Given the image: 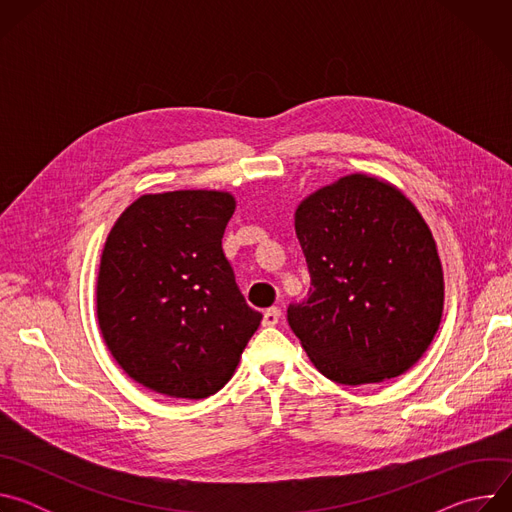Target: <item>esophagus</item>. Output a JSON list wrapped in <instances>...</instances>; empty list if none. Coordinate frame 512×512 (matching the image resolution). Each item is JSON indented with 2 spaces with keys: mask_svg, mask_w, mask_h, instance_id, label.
Here are the masks:
<instances>
[{
  "mask_svg": "<svg viewBox=\"0 0 512 512\" xmlns=\"http://www.w3.org/2000/svg\"><path fill=\"white\" fill-rule=\"evenodd\" d=\"M279 318H281V312L277 308H269L263 314V326H275L279 322Z\"/></svg>",
  "mask_w": 512,
  "mask_h": 512,
  "instance_id": "obj_1",
  "label": "esophagus"
}]
</instances>
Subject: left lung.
<instances>
[{"label":"left lung","mask_w":512,"mask_h":512,"mask_svg":"<svg viewBox=\"0 0 512 512\" xmlns=\"http://www.w3.org/2000/svg\"><path fill=\"white\" fill-rule=\"evenodd\" d=\"M312 287L287 322L334 383L403 375L440 328L444 273L431 231L391 184L352 174L296 210Z\"/></svg>","instance_id":"1"}]
</instances>
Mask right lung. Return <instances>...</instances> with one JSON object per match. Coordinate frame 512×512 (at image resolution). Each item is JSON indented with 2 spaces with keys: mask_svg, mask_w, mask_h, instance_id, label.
Masks as SVG:
<instances>
[{
  "mask_svg": "<svg viewBox=\"0 0 512 512\" xmlns=\"http://www.w3.org/2000/svg\"><path fill=\"white\" fill-rule=\"evenodd\" d=\"M229 192L176 190L135 200L111 229L97 318L119 367L139 385L204 399L233 377L261 322L223 253Z\"/></svg>",
  "mask_w": 512,
  "mask_h": 512,
  "instance_id": "1",
  "label": "right lung"
}]
</instances>
